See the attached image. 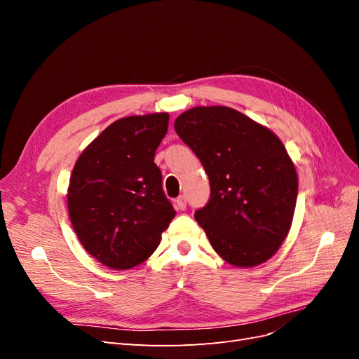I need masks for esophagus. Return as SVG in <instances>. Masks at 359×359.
Instances as JSON below:
<instances>
[{
  "instance_id": "34e87169",
  "label": "esophagus",
  "mask_w": 359,
  "mask_h": 359,
  "mask_svg": "<svg viewBox=\"0 0 359 359\" xmlns=\"http://www.w3.org/2000/svg\"><path fill=\"white\" fill-rule=\"evenodd\" d=\"M175 203H177V208L178 210L184 211V210L187 208V198L184 196V194H181V196H178V199L175 201Z\"/></svg>"
}]
</instances>
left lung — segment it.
<instances>
[{
  "instance_id": "left-lung-1",
  "label": "left lung",
  "mask_w": 359,
  "mask_h": 359,
  "mask_svg": "<svg viewBox=\"0 0 359 359\" xmlns=\"http://www.w3.org/2000/svg\"><path fill=\"white\" fill-rule=\"evenodd\" d=\"M175 132L210 178V201L194 212L219 256L233 266L264 264L289 233L298 196L295 166L266 127L226 106H201Z\"/></svg>"
}]
</instances>
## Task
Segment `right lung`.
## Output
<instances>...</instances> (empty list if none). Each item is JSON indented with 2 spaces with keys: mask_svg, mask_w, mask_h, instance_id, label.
<instances>
[{
  "mask_svg": "<svg viewBox=\"0 0 359 359\" xmlns=\"http://www.w3.org/2000/svg\"><path fill=\"white\" fill-rule=\"evenodd\" d=\"M168 126V114L118 119L73 168L67 193L73 229L106 266L128 269L145 262L177 214L154 163Z\"/></svg>",
  "mask_w": 359,
  "mask_h": 359,
  "instance_id": "right-lung-1",
  "label": "right lung"
}]
</instances>
